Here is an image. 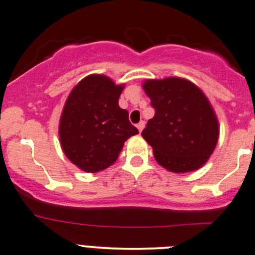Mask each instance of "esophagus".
Here are the masks:
<instances>
[{
    "instance_id": "34e87169",
    "label": "esophagus",
    "mask_w": 255,
    "mask_h": 255,
    "mask_svg": "<svg viewBox=\"0 0 255 255\" xmlns=\"http://www.w3.org/2000/svg\"><path fill=\"white\" fill-rule=\"evenodd\" d=\"M137 128H138L139 132H142V129H143V128H144V122H143V121H141V122H139L138 125H137Z\"/></svg>"
}]
</instances>
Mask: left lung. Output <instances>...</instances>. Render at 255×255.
Masks as SVG:
<instances>
[{
  "label": "left lung",
  "instance_id": "obj_1",
  "mask_svg": "<svg viewBox=\"0 0 255 255\" xmlns=\"http://www.w3.org/2000/svg\"><path fill=\"white\" fill-rule=\"evenodd\" d=\"M154 116L142 130L154 158L172 172L200 168L213 153L219 137L216 116L204 93L180 78L146 80Z\"/></svg>",
  "mask_w": 255,
  "mask_h": 255
}]
</instances>
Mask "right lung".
Returning a JSON list of instances; mask_svg holds the SVG:
<instances>
[{
	"label": "right lung",
	"instance_id": "add662e5",
	"mask_svg": "<svg viewBox=\"0 0 255 255\" xmlns=\"http://www.w3.org/2000/svg\"><path fill=\"white\" fill-rule=\"evenodd\" d=\"M123 85L104 75L84 78L69 95L59 126L61 147L69 160L87 172L114 163L123 143L138 129L118 106Z\"/></svg>",
	"mask_w": 255,
	"mask_h": 255
}]
</instances>
